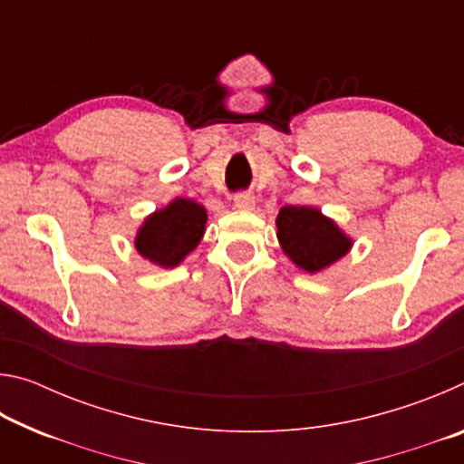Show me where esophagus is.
<instances>
[{"label":"esophagus","instance_id":"obj_1","mask_svg":"<svg viewBox=\"0 0 464 464\" xmlns=\"http://www.w3.org/2000/svg\"><path fill=\"white\" fill-rule=\"evenodd\" d=\"M233 202H235V207H237L239 210H251V208L256 207L254 194H249V192L235 194V196H233Z\"/></svg>","mask_w":464,"mask_h":464}]
</instances>
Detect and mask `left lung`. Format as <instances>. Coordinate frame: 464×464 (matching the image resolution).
I'll return each mask as SVG.
<instances>
[{"label": "left lung", "mask_w": 464, "mask_h": 464, "mask_svg": "<svg viewBox=\"0 0 464 464\" xmlns=\"http://www.w3.org/2000/svg\"><path fill=\"white\" fill-rule=\"evenodd\" d=\"M282 251L298 270L319 274L350 254L354 239L317 207H282L276 217Z\"/></svg>", "instance_id": "1"}]
</instances>
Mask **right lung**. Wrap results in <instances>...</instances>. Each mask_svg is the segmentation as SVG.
Returning <instances> with one entry per match:
<instances>
[{
  "mask_svg": "<svg viewBox=\"0 0 464 464\" xmlns=\"http://www.w3.org/2000/svg\"><path fill=\"white\" fill-rule=\"evenodd\" d=\"M207 221L204 204L176 196L139 225L135 235L137 254L160 268H176L198 247L207 231Z\"/></svg>",
  "mask_w": 464,
  "mask_h": 464,
  "instance_id": "1",
  "label": "right lung"
}]
</instances>
